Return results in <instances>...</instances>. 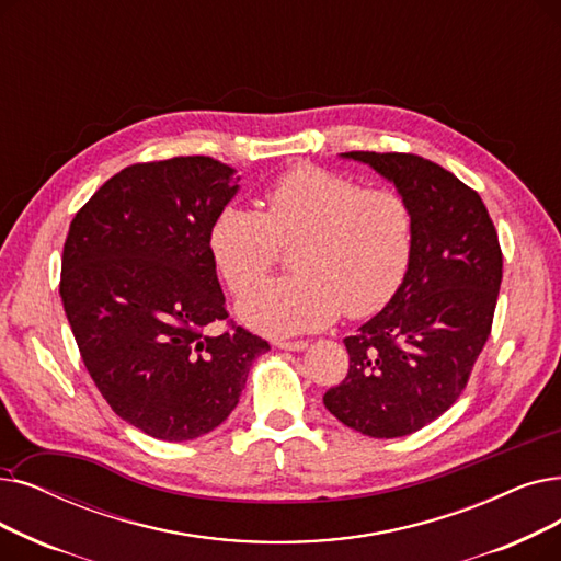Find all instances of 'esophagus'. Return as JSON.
<instances>
[{"label":"esophagus","instance_id":"esophagus-1","mask_svg":"<svg viewBox=\"0 0 561 561\" xmlns=\"http://www.w3.org/2000/svg\"><path fill=\"white\" fill-rule=\"evenodd\" d=\"M275 346H277V348H282V351H294V353H300V351H305V348L309 346V341H305V339H298V341H286V339H279V341H275Z\"/></svg>","mask_w":561,"mask_h":561}]
</instances>
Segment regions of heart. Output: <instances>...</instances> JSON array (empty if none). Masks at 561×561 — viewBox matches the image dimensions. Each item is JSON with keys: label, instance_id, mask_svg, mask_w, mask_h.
Listing matches in <instances>:
<instances>
[{"label": "heart", "instance_id": "1", "mask_svg": "<svg viewBox=\"0 0 561 561\" xmlns=\"http://www.w3.org/2000/svg\"><path fill=\"white\" fill-rule=\"evenodd\" d=\"M290 245L294 275L265 282L238 302L240 321L265 334H300L378 313L401 290L415 248L408 202L387 187L316 164H296L265 190L259 213L229 202L208 227V256L240 296Z\"/></svg>", "mask_w": 561, "mask_h": 561}]
</instances>
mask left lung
I'll use <instances>...</instances> for the list:
<instances>
[{"mask_svg": "<svg viewBox=\"0 0 561 561\" xmlns=\"http://www.w3.org/2000/svg\"><path fill=\"white\" fill-rule=\"evenodd\" d=\"M408 202L415 248L394 300L344 344L348 376L323 403L353 431L403 437L454 405L491 334L502 282L497 231L479 194L412 153L351 151Z\"/></svg>", "mask_w": 561, "mask_h": 561, "instance_id": "left-lung-1", "label": "left lung"}]
</instances>
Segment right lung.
<instances>
[{"label":"right lung","mask_w":561,"mask_h":561,"mask_svg":"<svg viewBox=\"0 0 561 561\" xmlns=\"http://www.w3.org/2000/svg\"><path fill=\"white\" fill-rule=\"evenodd\" d=\"M206 156L121 169L70 222L59 294L95 387L121 420L167 443L194 440L238 405L267 341L227 321L208 227L238 192Z\"/></svg>","instance_id":"1"}]
</instances>
